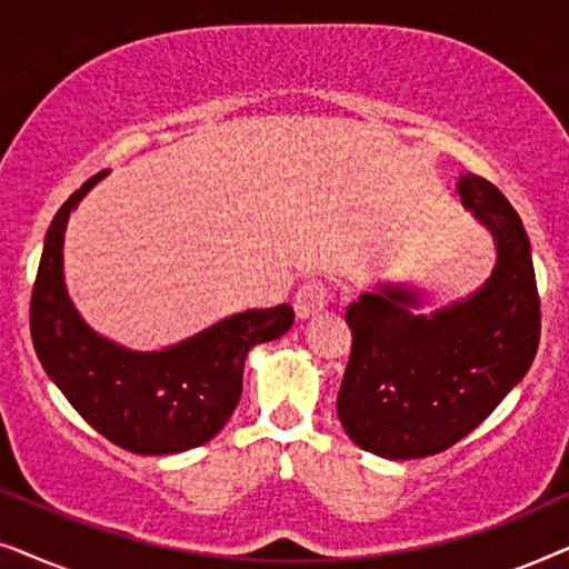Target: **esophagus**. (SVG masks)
<instances>
[{
  "mask_svg": "<svg viewBox=\"0 0 569 569\" xmlns=\"http://www.w3.org/2000/svg\"><path fill=\"white\" fill-rule=\"evenodd\" d=\"M326 306H329V292L321 282H308L295 292V313H298L300 321L318 316Z\"/></svg>",
  "mask_w": 569,
  "mask_h": 569,
  "instance_id": "34e87169",
  "label": "esophagus"
}]
</instances>
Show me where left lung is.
Returning <instances> with one entry per match:
<instances>
[{
	"instance_id": "obj_1",
	"label": "left lung",
	"mask_w": 569,
	"mask_h": 569,
	"mask_svg": "<svg viewBox=\"0 0 569 569\" xmlns=\"http://www.w3.org/2000/svg\"><path fill=\"white\" fill-rule=\"evenodd\" d=\"M463 209L492 236L495 267L477 290L425 313L432 292L378 279L349 302L352 329L337 415L357 446L388 461L435 456L492 415L526 378L541 333L526 228L485 178H458Z\"/></svg>"
}]
</instances>
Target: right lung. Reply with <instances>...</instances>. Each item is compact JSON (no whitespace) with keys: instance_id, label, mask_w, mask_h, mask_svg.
Here are the masks:
<instances>
[{"instance_id":"1","label":"right lung","mask_w":569,"mask_h":569,"mask_svg":"<svg viewBox=\"0 0 569 569\" xmlns=\"http://www.w3.org/2000/svg\"><path fill=\"white\" fill-rule=\"evenodd\" d=\"M108 173L92 176L53 217L30 298L38 360L88 425L142 456L199 448L228 425L248 352L292 329L290 306L243 310L160 349H131L84 321L64 279L69 217Z\"/></svg>"}]
</instances>
